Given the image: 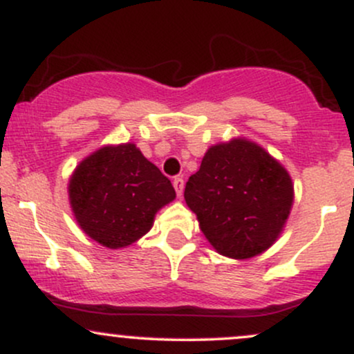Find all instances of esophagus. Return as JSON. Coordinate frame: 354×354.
<instances>
[{
	"label": "esophagus",
	"mask_w": 354,
	"mask_h": 354,
	"mask_svg": "<svg viewBox=\"0 0 354 354\" xmlns=\"http://www.w3.org/2000/svg\"><path fill=\"white\" fill-rule=\"evenodd\" d=\"M173 186H174V189H176L178 196H183V189H185V180H183L181 176H176L173 180Z\"/></svg>",
	"instance_id": "obj_1"
}]
</instances>
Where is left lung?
Wrapping results in <instances>:
<instances>
[{
  "mask_svg": "<svg viewBox=\"0 0 354 354\" xmlns=\"http://www.w3.org/2000/svg\"><path fill=\"white\" fill-rule=\"evenodd\" d=\"M185 200L218 253L246 259L268 250L293 205L290 174L246 140L216 145L191 174Z\"/></svg>",
  "mask_w": 354,
  "mask_h": 354,
  "instance_id": "left-lung-1",
  "label": "left lung"
}]
</instances>
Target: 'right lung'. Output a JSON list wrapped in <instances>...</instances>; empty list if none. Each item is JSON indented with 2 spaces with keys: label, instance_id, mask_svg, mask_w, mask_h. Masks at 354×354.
<instances>
[{
  "label": "right lung",
  "instance_id": "obj_1",
  "mask_svg": "<svg viewBox=\"0 0 354 354\" xmlns=\"http://www.w3.org/2000/svg\"><path fill=\"white\" fill-rule=\"evenodd\" d=\"M174 196L171 181L131 143L98 149L70 180L71 208L81 230L111 250L148 233L156 211Z\"/></svg>",
  "mask_w": 354,
  "mask_h": 354
}]
</instances>
